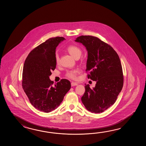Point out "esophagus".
I'll return each instance as SVG.
<instances>
[{
  "label": "esophagus",
  "mask_w": 146,
  "mask_h": 146,
  "mask_svg": "<svg viewBox=\"0 0 146 146\" xmlns=\"http://www.w3.org/2000/svg\"><path fill=\"white\" fill-rule=\"evenodd\" d=\"M71 85H72V87L73 86H77L78 84L77 82H72L71 83Z\"/></svg>",
  "instance_id": "1"
}]
</instances>
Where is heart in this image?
I'll list each match as a JSON object with an SVG mask.
<instances>
[{
    "label": "heart",
    "mask_w": 146,
    "mask_h": 146,
    "mask_svg": "<svg viewBox=\"0 0 146 146\" xmlns=\"http://www.w3.org/2000/svg\"><path fill=\"white\" fill-rule=\"evenodd\" d=\"M67 50L68 53L74 57L75 58H79L82 54V50L78 46L71 45L67 47ZM55 59L56 63H58L59 62V56L58 53H56L55 55ZM79 70L78 69H74L71 70L67 71L66 76L67 77L69 78L72 79H76L77 78L78 74L79 73Z\"/></svg>",
    "instance_id": "1"
}]
</instances>
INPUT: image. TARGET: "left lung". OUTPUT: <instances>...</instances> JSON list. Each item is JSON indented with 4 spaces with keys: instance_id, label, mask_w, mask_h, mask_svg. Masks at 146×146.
<instances>
[{
    "instance_id": "1",
    "label": "left lung",
    "mask_w": 146,
    "mask_h": 146,
    "mask_svg": "<svg viewBox=\"0 0 146 146\" xmlns=\"http://www.w3.org/2000/svg\"><path fill=\"white\" fill-rule=\"evenodd\" d=\"M75 41L86 47L88 56L86 71L89 72L87 76L96 81L93 89L86 84L82 102L89 111L102 113L114 104L123 88L121 60L113 48L98 37L81 35Z\"/></svg>"
}]
</instances>
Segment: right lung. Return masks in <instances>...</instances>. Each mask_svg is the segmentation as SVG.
Masks as SVG:
<instances>
[{
    "label": "right lung",
    "instance_id": "1",
    "mask_svg": "<svg viewBox=\"0 0 146 146\" xmlns=\"http://www.w3.org/2000/svg\"><path fill=\"white\" fill-rule=\"evenodd\" d=\"M63 37L50 38L32 50L25 60L22 86L31 104L40 111L48 113L56 109L70 89L69 81L63 79L56 84L50 79L56 68V47Z\"/></svg>",
    "mask_w": 146,
    "mask_h": 146
}]
</instances>
